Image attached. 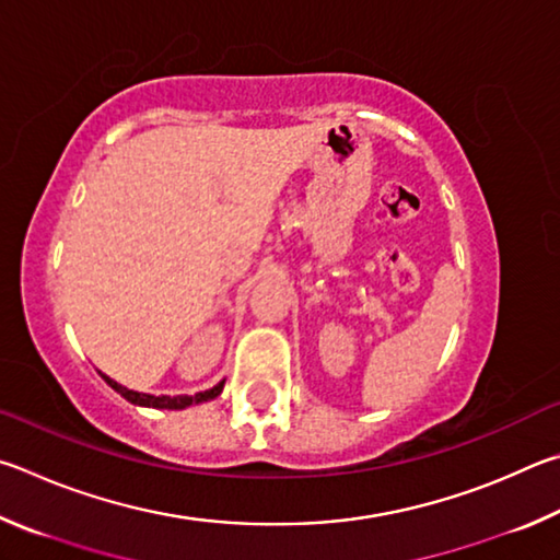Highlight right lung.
<instances>
[{
  "label": "right lung",
  "instance_id": "1",
  "mask_svg": "<svg viewBox=\"0 0 560 560\" xmlns=\"http://www.w3.org/2000/svg\"><path fill=\"white\" fill-rule=\"evenodd\" d=\"M101 376L105 378L107 386L115 388L117 394L130 400V404H135V406H147V408L182 410V408H189V406H194V404H203V400H211V398H215V396H221V390H223V381H221V384H215V386L209 388V390H201V394H196V396H152V394H140V390L125 388V386H120V384H117V381H113L110 376H105V374H101Z\"/></svg>",
  "mask_w": 560,
  "mask_h": 560
}]
</instances>
